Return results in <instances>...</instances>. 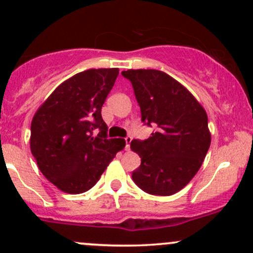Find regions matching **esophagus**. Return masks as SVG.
Segmentation results:
<instances>
[{"label":"esophagus","instance_id":"obj_1","mask_svg":"<svg viewBox=\"0 0 253 253\" xmlns=\"http://www.w3.org/2000/svg\"><path fill=\"white\" fill-rule=\"evenodd\" d=\"M125 141H126V150H129V144H131L132 137H126V138H125Z\"/></svg>","mask_w":253,"mask_h":253}]
</instances>
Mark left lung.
I'll return each mask as SVG.
<instances>
[{"instance_id": "1", "label": "left lung", "mask_w": 253, "mask_h": 253, "mask_svg": "<svg viewBox=\"0 0 253 253\" xmlns=\"http://www.w3.org/2000/svg\"><path fill=\"white\" fill-rule=\"evenodd\" d=\"M141 106L142 121L155 131L145 141L133 139L131 149L141 157L132 172L145 192L171 196L197 174L211 145L208 116L186 86L158 70H127Z\"/></svg>"}]
</instances>
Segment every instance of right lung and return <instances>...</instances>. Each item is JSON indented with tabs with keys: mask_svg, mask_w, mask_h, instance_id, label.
<instances>
[{
	"mask_svg": "<svg viewBox=\"0 0 253 253\" xmlns=\"http://www.w3.org/2000/svg\"><path fill=\"white\" fill-rule=\"evenodd\" d=\"M119 68L86 70L60 84L39 106L30 126V150L42 175L60 191L90 190L117 153L122 138H106L101 106ZM100 129L98 136L92 132Z\"/></svg>",
	"mask_w": 253,
	"mask_h": 253,
	"instance_id": "1",
	"label": "right lung"
}]
</instances>
